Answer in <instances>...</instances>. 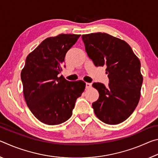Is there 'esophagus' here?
Returning <instances> with one entry per match:
<instances>
[{
	"label": "esophagus",
	"mask_w": 158,
	"mask_h": 158,
	"mask_svg": "<svg viewBox=\"0 0 158 158\" xmlns=\"http://www.w3.org/2000/svg\"><path fill=\"white\" fill-rule=\"evenodd\" d=\"M92 84H90V83H85V87H86V89H89V88L91 87Z\"/></svg>",
	"instance_id": "34e87169"
}]
</instances>
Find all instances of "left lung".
Returning <instances> with one entry per match:
<instances>
[{
	"label": "left lung",
	"instance_id": "1",
	"mask_svg": "<svg viewBox=\"0 0 158 158\" xmlns=\"http://www.w3.org/2000/svg\"><path fill=\"white\" fill-rule=\"evenodd\" d=\"M85 52L95 66H106L109 84L93 83L99 92L92 104L101 121L116 125L135 111L143 83L141 63L127 42L110 35L95 33L82 35Z\"/></svg>",
	"mask_w": 158,
	"mask_h": 158
}]
</instances>
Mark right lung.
<instances>
[{
  "mask_svg": "<svg viewBox=\"0 0 158 158\" xmlns=\"http://www.w3.org/2000/svg\"><path fill=\"white\" fill-rule=\"evenodd\" d=\"M81 35L60 34L48 37L28 55L21 73L26 104L40 121L59 125L71 117L77 99L85 84L69 81L59 74L66 53Z\"/></svg>",
  "mask_w": 158,
  "mask_h": 158,
  "instance_id": "right-lung-1",
  "label": "right lung"
}]
</instances>
